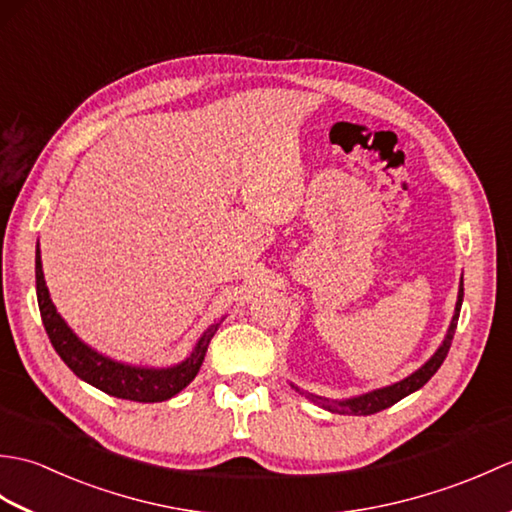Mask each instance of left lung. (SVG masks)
<instances>
[{"label":"left lung","instance_id":"left-lung-1","mask_svg":"<svg viewBox=\"0 0 512 512\" xmlns=\"http://www.w3.org/2000/svg\"><path fill=\"white\" fill-rule=\"evenodd\" d=\"M462 297H464V288L460 284V292H458V303H455V314H453V321H451V328L444 336V341L440 345V350L433 354L427 363H424L418 372H413L411 376H407L405 380H400L396 385H389L383 389H376V391H369V394H363L358 398H350V400H330V398H321V396H314V394H306L312 402H317L319 407L328 409L332 413H354V416H372V413L383 411L391 405H396L398 400H402L405 396L413 394V391L420 389L427 380L438 372L440 365L444 363V358L449 354V347L453 341V334L455 328H458V317H460V308H462Z\"/></svg>","mask_w":512,"mask_h":512}]
</instances>
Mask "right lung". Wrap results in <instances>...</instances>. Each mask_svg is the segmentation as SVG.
Wrapping results in <instances>:
<instances>
[{"label":"right lung","instance_id":"obj_1","mask_svg":"<svg viewBox=\"0 0 512 512\" xmlns=\"http://www.w3.org/2000/svg\"><path fill=\"white\" fill-rule=\"evenodd\" d=\"M35 273H37V301L43 328L48 332V339L54 350L63 358L72 372L83 378L85 383L94 385L96 389L105 391V394L136 400V402H162L169 400L187 387L195 374L200 372L206 347H209L217 325H211L209 330L202 334V339L195 345V350L187 361H182L176 367L167 369H147V367H132L125 363H116L92 347L85 345L79 336H76L65 321L59 317L57 308L50 299V292L46 288V279H43L41 270V253L37 248L35 257Z\"/></svg>","mask_w":512,"mask_h":512}]
</instances>
